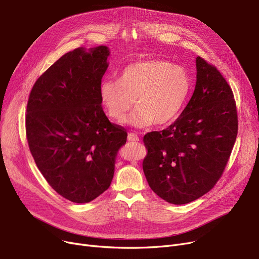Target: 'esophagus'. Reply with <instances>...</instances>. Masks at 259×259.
I'll use <instances>...</instances> for the list:
<instances>
[{"label": "esophagus", "mask_w": 259, "mask_h": 259, "mask_svg": "<svg viewBox=\"0 0 259 259\" xmlns=\"http://www.w3.org/2000/svg\"><path fill=\"white\" fill-rule=\"evenodd\" d=\"M128 141H129V142H139V141H140V138L138 137V134L131 132V133L128 134Z\"/></svg>", "instance_id": "esophagus-1"}]
</instances>
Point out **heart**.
Here are the masks:
<instances>
[{"label": "heart", "instance_id": "b5f03b06", "mask_svg": "<svg viewBox=\"0 0 259 259\" xmlns=\"http://www.w3.org/2000/svg\"><path fill=\"white\" fill-rule=\"evenodd\" d=\"M192 79L184 67L170 62L145 58L119 71L117 80L104 79L99 98L106 114L121 122L134 104L137 109L127 122L134 127L167 126L175 121L185 105Z\"/></svg>", "mask_w": 259, "mask_h": 259}]
</instances>
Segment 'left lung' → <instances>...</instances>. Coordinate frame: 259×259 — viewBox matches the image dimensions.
<instances>
[{
	"mask_svg": "<svg viewBox=\"0 0 259 259\" xmlns=\"http://www.w3.org/2000/svg\"><path fill=\"white\" fill-rule=\"evenodd\" d=\"M194 94L177 120L143 139V170L153 192L172 204L189 203L216 185L238 132L230 84L215 65L196 59Z\"/></svg>",
	"mask_w": 259,
	"mask_h": 259,
	"instance_id": "1",
	"label": "left lung"
}]
</instances>
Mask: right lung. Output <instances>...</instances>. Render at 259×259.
I'll return each mask as SVG.
<instances>
[{"label":"right lung","instance_id":"add662e5","mask_svg":"<svg viewBox=\"0 0 259 259\" xmlns=\"http://www.w3.org/2000/svg\"><path fill=\"white\" fill-rule=\"evenodd\" d=\"M109 49L66 53L29 93L25 129L30 153L50 186L75 203L102 195L114 175L126 129L111 122L99 98Z\"/></svg>","mask_w":259,"mask_h":259}]
</instances>
